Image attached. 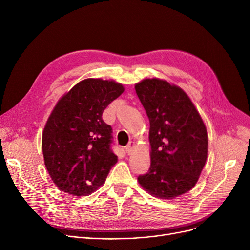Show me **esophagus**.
Here are the masks:
<instances>
[{"label":"esophagus","mask_w":250,"mask_h":250,"mask_svg":"<svg viewBox=\"0 0 250 250\" xmlns=\"http://www.w3.org/2000/svg\"><path fill=\"white\" fill-rule=\"evenodd\" d=\"M133 147H134V144H133V142H130V143H129V144L126 146V148H125L126 153H127V154H130V153L132 152V150H133Z\"/></svg>","instance_id":"obj_1"}]
</instances>
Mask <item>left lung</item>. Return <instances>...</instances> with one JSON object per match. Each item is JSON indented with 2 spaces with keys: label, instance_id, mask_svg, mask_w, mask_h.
Instances as JSON below:
<instances>
[{
  "label": "left lung",
  "instance_id": "1",
  "mask_svg": "<svg viewBox=\"0 0 250 250\" xmlns=\"http://www.w3.org/2000/svg\"><path fill=\"white\" fill-rule=\"evenodd\" d=\"M135 91L150 121L151 166L137 180L149 193L174 199L196 184L207 160L208 135L186 93L158 79L144 80Z\"/></svg>",
  "mask_w": 250,
  "mask_h": 250
}]
</instances>
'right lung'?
<instances>
[{
    "label": "right lung",
    "instance_id": "obj_1",
    "mask_svg": "<svg viewBox=\"0 0 250 250\" xmlns=\"http://www.w3.org/2000/svg\"><path fill=\"white\" fill-rule=\"evenodd\" d=\"M124 92L113 81H82L57 103L42 134L48 174L62 191L83 196L104 183L117 162L113 128L102 120L111 101Z\"/></svg>",
    "mask_w": 250,
    "mask_h": 250
}]
</instances>
